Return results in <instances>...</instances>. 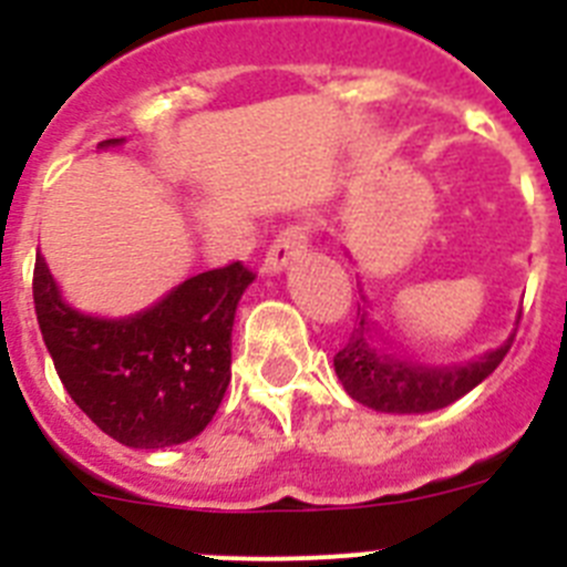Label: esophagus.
Segmentation results:
<instances>
[{
	"label": "esophagus",
	"mask_w": 567,
	"mask_h": 567,
	"mask_svg": "<svg viewBox=\"0 0 567 567\" xmlns=\"http://www.w3.org/2000/svg\"><path fill=\"white\" fill-rule=\"evenodd\" d=\"M309 247V227L307 224H289L287 229H280L275 235L272 247H269L267 260H264V272H280L287 269L303 249Z\"/></svg>",
	"instance_id": "1"
}]
</instances>
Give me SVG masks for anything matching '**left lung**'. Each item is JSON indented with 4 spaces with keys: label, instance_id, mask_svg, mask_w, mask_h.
Returning <instances> with one entry per match:
<instances>
[{
    "label": "left lung",
    "instance_id": "8db88e82",
    "mask_svg": "<svg viewBox=\"0 0 567 567\" xmlns=\"http://www.w3.org/2000/svg\"><path fill=\"white\" fill-rule=\"evenodd\" d=\"M517 334V332H514ZM514 334L499 349L485 352L483 358L452 369H432V365L409 363L394 358L378 343L374 323L369 312L358 307L349 343L334 354V372L340 383L358 403L369 405L374 412L392 414H423L454 403L468 394L477 383H483L508 354Z\"/></svg>",
    "mask_w": 567,
    "mask_h": 567
}]
</instances>
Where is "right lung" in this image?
Instances as JSON below:
<instances>
[{"mask_svg":"<svg viewBox=\"0 0 567 567\" xmlns=\"http://www.w3.org/2000/svg\"><path fill=\"white\" fill-rule=\"evenodd\" d=\"M252 280L233 260L184 280L147 312L107 320L68 307L37 255L33 303L73 403L122 445L167 449L202 434L218 412L229 385L235 309Z\"/></svg>","mask_w":567,"mask_h":567,"instance_id":"obj_1","label":"right lung"}]
</instances>
